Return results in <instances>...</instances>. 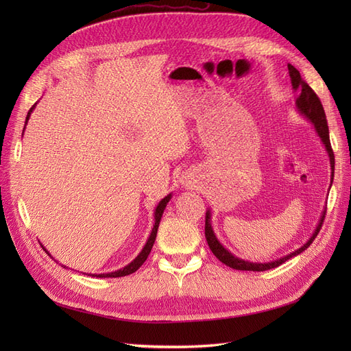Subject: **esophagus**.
Instances as JSON below:
<instances>
[{"label":"esophagus","instance_id":"1","mask_svg":"<svg viewBox=\"0 0 351 351\" xmlns=\"http://www.w3.org/2000/svg\"><path fill=\"white\" fill-rule=\"evenodd\" d=\"M182 183L186 186V187H193L195 184V180L190 177V176H183L182 177Z\"/></svg>","mask_w":351,"mask_h":351}]
</instances>
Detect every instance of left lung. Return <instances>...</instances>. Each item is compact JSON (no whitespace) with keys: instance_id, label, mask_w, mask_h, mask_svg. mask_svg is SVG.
I'll return each mask as SVG.
<instances>
[{"instance_id":"1","label":"left lung","mask_w":351,"mask_h":351,"mask_svg":"<svg viewBox=\"0 0 351 351\" xmlns=\"http://www.w3.org/2000/svg\"><path fill=\"white\" fill-rule=\"evenodd\" d=\"M289 74H290L291 86L294 89V92H297V90L300 92L299 98L295 99V110L299 111L300 115L304 117V119L313 125L316 134L319 136L322 145L325 146V151H326L328 158H329V165H331V186H332L335 159H334L331 142H329V130H328V123H326L324 107H322L319 98L316 97V93L313 92V89L302 79L299 70L293 67L291 64H289ZM325 214H326V208L322 210L319 222H317L313 234L311 236L309 240H307L303 244V246H300L299 249H295L294 252H291L289 254H285V256H282V258H278V259L271 261V262H250V261H246V259H241V258H237L236 254H232L228 249L222 246L221 241L218 240V237L215 234L214 227H212L210 208H208L206 217H205V237H206L208 246L212 250V253H214L222 263H226L227 267H230L232 269H239V271H258V272L259 271H267V269H272V268L280 267V265L284 263L285 261H289L290 258L297 256V254H300L302 252H304L307 247H309L312 241L316 239L317 232H319L322 224H324Z\"/></svg>"}]
</instances>
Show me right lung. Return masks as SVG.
I'll list each match as a JSON object with an SVG mask.
<instances>
[{
    "mask_svg": "<svg viewBox=\"0 0 351 351\" xmlns=\"http://www.w3.org/2000/svg\"><path fill=\"white\" fill-rule=\"evenodd\" d=\"M35 107H36V104L34 105V107H32L30 110H29V112H27V117H26V121H25V129H26V124H27V121H29V117H30V114H32V111L35 110ZM25 129H23V132H25ZM173 197V193H168L164 199H161L159 200V204L156 205V208H155V210H154V219H155V224H154V228H152V231H151V234H149V237H147V240H146V243H145V246H143V249L141 250V253L137 254V256L129 263V265H125L124 268H121V269H117V271H112V272H105V274H89L90 277H97V278H117V277H125V275H130V274H133V272H136L137 269H139L142 265H143V262L146 261V258L149 256V253H151V250H152V246H154V243H155V239H156V232H158V227H159V222H161V218H162V214H164V209L167 208V205H168V202H169V199ZM42 246V244H40ZM45 249V247H44ZM45 252L49 254L51 256V253L45 249ZM62 267H64V265H62ZM66 268V267H64Z\"/></svg>",
    "mask_w": 351,
    "mask_h": 351,
    "instance_id": "1",
    "label": "right lung"
}]
</instances>
